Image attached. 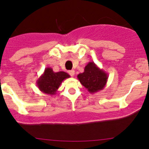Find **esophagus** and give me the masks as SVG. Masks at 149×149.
Masks as SVG:
<instances>
[{"instance_id":"obj_1","label":"esophagus","mask_w":149,"mask_h":149,"mask_svg":"<svg viewBox=\"0 0 149 149\" xmlns=\"http://www.w3.org/2000/svg\"><path fill=\"white\" fill-rule=\"evenodd\" d=\"M68 73H69L70 76L73 77V76H74V74H75V71H74V70H70V71H68Z\"/></svg>"}]
</instances>
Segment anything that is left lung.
Segmentation results:
<instances>
[{
	"mask_svg": "<svg viewBox=\"0 0 149 149\" xmlns=\"http://www.w3.org/2000/svg\"><path fill=\"white\" fill-rule=\"evenodd\" d=\"M77 77L80 83L91 94L103 90L108 80L107 73L93 61H90L85 66L84 72L78 74Z\"/></svg>",
	"mask_w": 149,
	"mask_h": 149,
	"instance_id": "left-lung-1",
	"label": "left lung"
}]
</instances>
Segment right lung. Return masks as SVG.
<instances>
[{"label": "right lung", "instance_id": "right-lung-1", "mask_svg": "<svg viewBox=\"0 0 149 149\" xmlns=\"http://www.w3.org/2000/svg\"><path fill=\"white\" fill-rule=\"evenodd\" d=\"M70 76L64 71L54 72L52 68H45L44 73L37 80L38 88L42 92L49 95H55L63 80Z\"/></svg>", "mask_w": 149, "mask_h": 149}]
</instances>
